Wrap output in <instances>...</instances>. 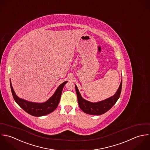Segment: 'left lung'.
Listing matches in <instances>:
<instances>
[{
    "mask_svg": "<svg viewBox=\"0 0 150 150\" xmlns=\"http://www.w3.org/2000/svg\"><path fill=\"white\" fill-rule=\"evenodd\" d=\"M122 81H121L120 87L117 91L113 96L97 103H91L83 99L82 97L77 86L75 85L78 102L80 108L84 112L90 115H99L105 113L112 107L120 98L122 90Z\"/></svg>",
    "mask_w": 150,
    "mask_h": 150,
    "instance_id": "left-lung-1",
    "label": "left lung"
}]
</instances>
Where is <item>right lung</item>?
<instances>
[{"instance_id":"right-lung-1","label":"right lung","mask_w":150,"mask_h":150,"mask_svg":"<svg viewBox=\"0 0 150 150\" xmlns=\"http://www.w3.org/2000/svg\"><path fill=\"white\" fill-rule=\"evenodd\" d=\"M67 82V81L61 84L54 94L47 101L43 103H36L20 98L16 94L13 89L11 81H10L11 90L15 101L25 112L34 117H41L47 115L56 109L60 102L63 88Z\"/></svg>"}]
</instances>
